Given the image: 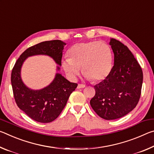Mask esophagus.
<instances>
[{"label":"esophagus","mask_w":154,"mask_h":154,"mask_svg":"<svg viewBox=\"0 0 154 154\" xmlns=\"http://www.w3.org/2000/svg\"><path fill=\"white\" fill-rule=\"evenodd\" d=\"M85 87V85L83 84H78V85H77L78 89H80V88H84Z\"/></svg>","instance_id":"1"}]
</instances>
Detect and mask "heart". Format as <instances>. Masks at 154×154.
Wrapping results in <instances>:
<instances>
[{"label":"heart","mask_w":154,"mask_h":154,"mask_svg":"<svg viewBox=\"0 0 154 154\" xmlns=\"http://www.w3.org/2000/svg\"><path fill=\"white\" fill-rule=\"evenodd\" d=\"M69 58L62 60V66L71 79L82 72L87 79L94 82L103 81L111 72L113 66L112 51L101 41H88L75 44L68 51Z\"/></svg>","instance_id":"heart-1"}]
</instances>
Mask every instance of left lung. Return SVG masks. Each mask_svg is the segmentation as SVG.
<instances>
[{"instance_id":"left-lung-1","label":"left lung","mask_w":154,"mask_h":154,"mask_svg":"<svg viewBox=\"0 0 154 154\" xmlns=\"http://www.w3.org/2000/svg\"><path fill=\"white\" fill-rule=\"evenodd\" d=\"M114 65L106 79L94 85L90 105L106 120L120 118L136 107L143 83L141 67L133 54L120 41L111 38Z\"/></svg>"}]
</instances>
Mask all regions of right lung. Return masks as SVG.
Listing matches in <instances>:
<instances>
[{
    "label": "right lung",
    "instance_id": "right-lung-1",
    "mask_svg": "<svg viewBox=\"0 0 154 154\" xmlns=\"http://www.w3.org/2000/svg\"><path fill=\"white\" fill-rule=\"evenodd\" d=\"M66 43L60 40L43 41L28 48L21 54L11 72V85L14 98L21 110L31 119L41 123H49L61 113L71 94L77 87L61 74L56 73L50 84L41 90H34L28 88L21 78V68L28 57L46 55L61 66L62 51ZM59 71L60 67L57 66Z\"/></svg>",
    "mask_w": 154,
    "mask_h": 154
}]
</instances>
